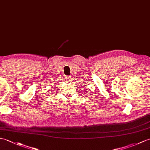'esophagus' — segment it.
Here are the masks:
<instances>
[{
    "label": "esophagus",
    "instance_id": "34e87169",
    "mask_svg": "<svg viewBox=\"0 0 150 150\" xmlns=\"http://www.w3.org/2000/svg\"><path fill=\"white\" fill-rule=\"evenodd\" d=\"M65 79H66V81H70L71 79L70 76H67L65 77Z\"/></svg>",
    "mask_w": 150,
    "mask_h": 150
}]
</instances>
